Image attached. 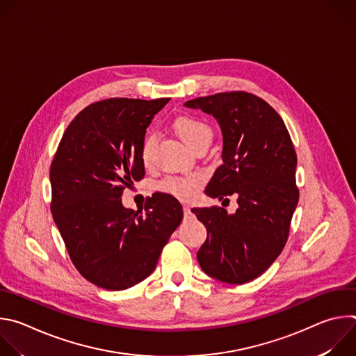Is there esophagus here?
I'll list each match as a JSON object with an SVG mask.
<instances>
[{
    "label": "esophagus",
    "instance_id": "esophagus-1",
    "mask_svg": "<svg viewBox=\"0 0 356 356\" xmlns=\"http://www.w3.org/2000/svg\"><path fill=\"white\" fill-rule=\"evenodd\" d=\"M183 211H184V216H186V217L191 216V210H190L188 206H184V207H183Z\"/></svg>",
    "mask_w": 356,
    "mask_h": 356
}]
</instances>
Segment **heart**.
<instances>
[{"label":"heart","instance_id":"heart-1","mask_svg":"<svg viewBox=\"0 0 356 356\" xmlns=\"http://www.w3.org/2000/svg\"><path fill=\"white\" fill-rule=\"evenodd\" d=\"M175 128L179 136L183 139V142L191 149H195V146H198L202 140L213 138L211 128L204 121H201L195 117H180L175 122ZM155 145V136L152 134H147L140 146V159L145 166H150L152 162H154ZM200 184L201 177L197 175H190L183 177H169L161 184V188L180 200L187 201L195 197Z\"/></svg>","mask_w":356,"mask_h":356}]
</instances>
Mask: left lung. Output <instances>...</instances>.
Segmentation results:
<instances>
[{
    "mask_svg": "<svg viewBox=\"0 0 356 356\" xmlns=\"http://www.w3.org/2000/svg\"><path fill=\"white\" fill-rule=\"evenodd\" d=\"M184 106L213 115L222 132V165L206 194L238 197L234 214L222 207L191 210L207 228L197 261L220 282H250L280 255L297 207V156L289 131L265 99L245 91L198 97Z\"/></svg>",
    "mask_w": 356,
    "mask_h": 356,
    "instance_id": "8db88e82",
    "label": "left lung"
}]
</instances>
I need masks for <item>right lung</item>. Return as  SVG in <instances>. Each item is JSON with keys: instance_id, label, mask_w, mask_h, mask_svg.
Segmentation results:
<instances>
[{"instance_id": "right-lung-1", "label": "right lung", "mask_w": 356, "mask_h": 356, "mask_svg": "<svg viewBox=\"0 0 356 356\" xmlns=\"http://www.w3.org/2000/svg\"><path fill=\"white\" fill-rule=\"evenodd\" d=\"M169 98H110L70 122L50 166L52 216L80 275L107 290H125L155 270L183 220L170 194L155 193L145 213L122 206V193L145 176L146 128Z\"/></svg>"}]
</instances>
